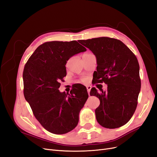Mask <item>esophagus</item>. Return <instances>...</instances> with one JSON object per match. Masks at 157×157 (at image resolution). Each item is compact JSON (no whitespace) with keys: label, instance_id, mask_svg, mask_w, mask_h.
I'll list each match as a JSON object with an SVG mask.
<instances>
[{"label":"esophagus","instance_id":"esophagus-1","mask_svg":"<svg viewBox=\"0 0 157 157\" xmlns=\"http://www.w3.org/2000/svg\"><path fill=\"white\" fill-rule=\"evenodd\" d=\"M91 88H92L91 86H86V89H87V91H88L89 96H90V90H91Z\"/></svg>","mask_w":157,"mask_h":157}]
</instances>
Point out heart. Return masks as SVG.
<instances>
[{"instance_id": "heart-1", "label": "heart", "mask_w": 157, "mask_h": 157, "mask_svg": "<svg viewBox=\"0 0 157 157\" xmlns=\"http://www.w3.org/2000/svg\"><path fill=\"white\" fill-rule=\"evenodd\" d=\"M83 80H84V79H83Z\"/></svg>"}]
</instances>
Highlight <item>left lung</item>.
<instances>
[{
  "instance_id": "1",
  "label": "left lung",
  "mask_w": 157,
  "mask_h": 157,
  "mask_svg": "<svg viewBox=\"0 0 157 157\" xmlns=\"http://www.w3.org/2000/svg\"><path fill=\"white\" fill-rule=\"evenodd\" d=\"M79 42L96 56L94 84L105 82L107 91L92 88L90 96L100 101L95 110L98 123L104 128H119L130 120L137 105L141 89L140 65L134 53L119 40L99 37Z\"/></svg>"
}]
</instances>
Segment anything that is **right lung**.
Returning <instances> with one entry per match:
<instances>
[{"instance_id": "add662e5", "label": "right lung", "mask_w": 157, "mask_h": 157, "mask_svg": "<svg viewBox=\"0 0 157 157\" xmlns=\"http://www.w3.org/2000/svg\"><path fill=\"white\" fill-rule=\"evenodd\" d=\"M85 51L76 40L46 42L38 47L25 65V98L38 121L52 134H66L78 124L79 113L88 98L86 88L82 85L67 94L58 89L67 75V61Z\"/></svg>"}]
</instances>
